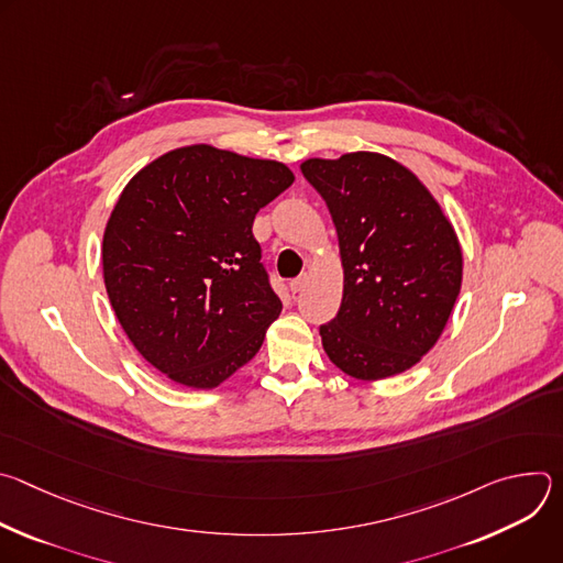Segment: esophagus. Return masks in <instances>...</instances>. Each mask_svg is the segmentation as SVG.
<instances>
[{
    "label": "esophagus",
    "instance_id": "esophagus-1",
    "mask_svg": "<svg viewBox=\"0 0 563 563\" xmlns=\"http://www.w3.org/2000/svg\"><path fill=\"white\" fill-rule=\"evenodd\" d=\"M307 280H309V276H307V274H300L298 278H294V280L289 283V289H291L294 294H298V291H302V289H305Z\"/></svg>",
    "mask_w": 563,
    "mask_h": 563
}]
</instances>
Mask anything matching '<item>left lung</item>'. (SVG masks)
I'll return each mask as SVG.
<instances>
[{
	"mask_svg": "<svg viewBox=\"0 0 563 563\" xmlns=\"http://www.w3.org/2000/svg\"><path fill=\"white\" fill-rule=\"evenodd\" d=\"M300 172L332 213L345 269L339 313L320 325L330 361L361 380L410 369L439 341L461 289L452 224L387 155L313 157Z\"/></svg>",
	"mask_w": 563,
	"mask_h": 563,
	"instance_id": "1",
	"label": "left lung"
}]
</instances>
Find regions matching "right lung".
<instances>
[{"label": "right lung", "mask_w": 563, "mask_h": 563, "mask_svg": "<svg viewBox=\"0 0 563 563\" xmlns=\"http://www.w3.org/2000/svg\"><path fill=\"white\" fill-rule=\"evenodd\" d=\"M294 183L274 159L209 144L146 165L104 231V285L135 350L172 380L216 387L278 318L254 218Z\"/></svg>", "instance_id": "right-lung-1"}]
</instances>
